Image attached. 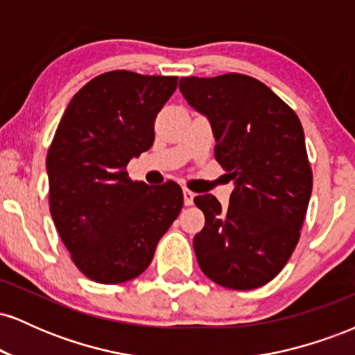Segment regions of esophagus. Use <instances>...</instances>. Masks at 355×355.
Wrapping results in <instances>:
<instances>
[{
  "label": "esophagus",
  "instance_id": "obj_1",
  "mask_svg": "<svg viewBox=\"0 0 355 355\" xmlns=\"http://www.w3.org/2000/svg\"><path fill=\"white\" fill-rule=\"evenodd\" d=\"M193 198H195L193 191H190L189 189H183V203H185L187 207H190L191 203H193Z\"/></svg>",
  "mask_w": 355,
  "mask_h": 355
}]
</instances>
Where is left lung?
<instances>
[{"label":"left lung","instance_id":"obj_1","mask_svg":"<svg viewBox=\"0 0 355 355\" xmlns=\"http://www.w3.org/2000/svg\"><path fill=\"white\" fill-rule=\"evenodd\" d=\"M182 95L209 118L215 160L234 180L229 209L197 195L205 227L193 237L198 266L227 288L270 282L299 242L312 168L295 112L262 81L240 73L180 78Z\"/></svg>","mask_w":355,"mask_h":355}]
</instances>
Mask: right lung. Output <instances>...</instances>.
I'll use <instances>...</instances> for the list:
<instances>
[{"label": "right lung", "mask_w": 355, "mask_h": 355, "mask_svg": "<svg viewBox=\"0 0 355 355\" xmlns=\"http://www.w3.org/2000/svg\"><path fill=\"white\" fill-rule=\"evenodd\" d=\"M177 76L116 70L73 96L46 157L50 211L81 274L100 284L135 279L183 205L173 182L148 187L126 173L153 145L155 118Z\"/></svg>", "instance_id": "obj_1"}]
</instances>
